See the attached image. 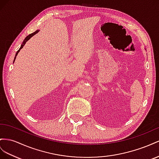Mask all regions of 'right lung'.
<instances>
[{
  "mask_svg": "<svg viewBox=\"0 0 159 159\" xmlns=\"http://www.w3.org/2000/svg\"><path fill=\"white\" fill-rule=\"evenodd\" d=\"M39 30H36L35 32H34V33H31V34H30L29 35H28V36H27V37L25 39V40H24V41L23 42H22V44H21V46H20V48L19 49V51H18L17 52H16V55H15V59H14V62H15V58H16V57L17 56V54H18V53H19V51H20V50L21 49V48H22V47H23L24 46H25V44H26V43L27 42V41H28V40L32 37H33V36L34 35V34H37V33H38V32H39Z\"/></svg>",
  "mask_w": 159,
  "mask_h": 159,
  "instance_id": "add662e5",
  "label": "right lung"
}]
</instances>
